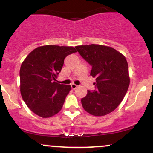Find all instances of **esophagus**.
Masks as SVG:
<instances>
[{"label":"esophagus","instance_id":"34e87169","mask_svg":"<svg viewBox=\"0 0 153 153\" xmlns=\"http://www.w3.org/2000/svg\"><path fill=\"white\" fill-rule=\"evenodd\" d=\"M71 88L72 89H73V90H75V89H76L77 88H78V85H75V84H71Z\"/></svg>","mask_w":153,"mask_h":153}]
</instances>
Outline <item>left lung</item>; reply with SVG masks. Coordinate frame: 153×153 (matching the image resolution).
I'll list each match as a JSON object with an SVG mask.
<instances>
[{
  "label": "left lung",
  "mask_w": 153,
  "mask_h": 153,
  "mask_svg": "<svg viewBox=\"0 0 153 153\" xmlns=\"http://www.w3.org/2000/svg\"><path fill=\"white\" fill-rule=\"evenodd\" d=\"M80 56L92 67L96 89L88 91L82 106L91 115L101 117L117 108L129 85V67L125 57L112 47L100 45L75 47Z\"/></svg>",
  "instance_id": "left-lung-1"
}]
</instances>
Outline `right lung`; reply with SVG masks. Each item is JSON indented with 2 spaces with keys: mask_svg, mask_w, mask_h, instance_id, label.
<instances>
[{
  "mask_svg": "<svg viewBox=\"0 0 153 153\" xmlns=\"http://www.w3.org/2000/svg\"><path fill=\"white\" fill-rule=\"evenodd\" d=\"M73 47L45 45L28 54L20 68V91L31 111L42 118H49L62 109L70 85L56 80L69 54L76 52Z\"/></svg>",
  "mask_w": 153,
  "mask_h": 153,
  "instance_id": "1",
  "label": "right lung"
}]
</instances>
